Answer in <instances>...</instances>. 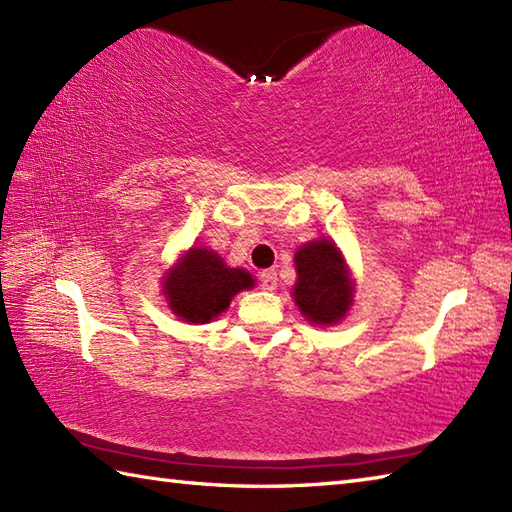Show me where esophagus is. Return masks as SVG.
I'll return each mask as SVG.
<instances>
[{
    "label": "esophagus",
    "mask_w": 512,
    "mask_h": 512,
    "mask_svg": "<svg viewBox=\"0 0 512 512\" xmlns=\"http://www.w3.org/2000/svg\"><path fill=\"white\" fill-rule=\"evenodd\" d=\"M259 284H262L264 290H275L277 288V273H275V270H264V273L259 275Z\"/></svg>",
    "instance_id": "esophagus-1"
}]
</instances>
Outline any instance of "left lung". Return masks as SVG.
<instances>
[{"label": "left lung", "instance_id": "left-lung-1", "mask_svg": "<svg viewBox=\"0 0 512 512\" xmlns=\"http://www.w3.org/2000/svg\"><path fill=\"white\" fill-rule=\"evenodd\" d=\"M297 286L295 297L303 317L328 325L345 317L352 303V281L347 277L343 257L328 239L301 246L295 255Z\"/></svg>", "mask_w": 512, "mask_h": 512}]
</instances>
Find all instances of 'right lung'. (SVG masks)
I'll list each match as a JSON object with an SVG mask.
<instances>
[{
  "label": "right lung",
  "mask_w": 512,
  "mask_h": 512,
  "mask_svg": "<svg viewBox=\"0 0 512 512\" xmlns=\"http://www.w3.org/2000/svg\"><path fill=\"white\" fill-rule=\"evenodd\" d=\"M253 286L242 268H226L213 250L191 248L182 264L171 270L165 295L171 310L189 323H206L228 308L239 290Z\"/></svg>",
  "instance_id": "obj_1"
}]
</instances>
